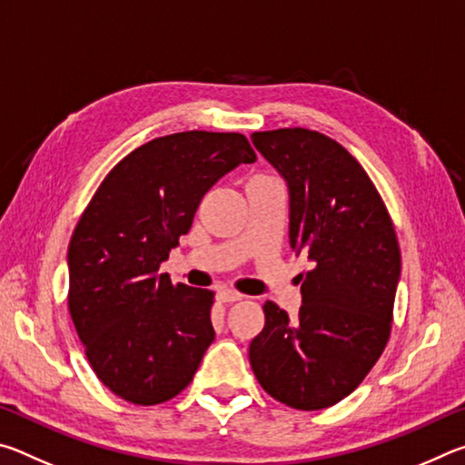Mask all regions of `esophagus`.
Returning a JSON list of instances; mask_svg holds the SVG:
<instances>
[{
  "instance_id": "esophagus-1",
  "label": "esophagus",
  "mask_w": 465,
  "mask_h": 465,
  "mask_svg": "<svg viewBox=\"0 0 465 465\" xmlns=\"http://www.w3.org/2000/svg\"><path fill=\"white\" fill-rule=\"evenodd\" d=\"M243 295L242 293H238V291H233V289H219L217 291V299L219 302H223V303H235V302H240Z\"/></svg>"
}]
</instances>
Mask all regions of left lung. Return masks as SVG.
<instances>
[{"label": "left lung", "instance_id": "obj_1", "mask_svg": "<svg viewBox=\"0 0 465 465\" xmlns=\"http://www.w3.org/2000/svg\"><path fill=\"white\" fill-rule=\"evenodd\" d=\"M289 188V243L312 262L299 318L264 303L250 365L274 400L322 411L357 388L388 344L400 248L388 209L361 163L310 129L252 133Z\"/></svg>", "mask_w": 465, "mask_h": 465}]
</instances>
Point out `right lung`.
<instances>
[{
    "mask_svg": "<svg viewBox=\"0 0 465 465\" xmlns=\"http://www.w3.org/2000/svg\"><path fill=\"white\" fill-rule=\"evenodd\" d=\"M256 162L240 133L186 131L137 147L102 180L67 250L69 313L94 373L139 406L178 396L215 341L213 291L160 272L203 196Z\"/></svg>",
    "mask_w": 465,
    "mask_h": 465,
    "instance_id": "add662e5",
    "label": "right lung"
}]
</instances>
